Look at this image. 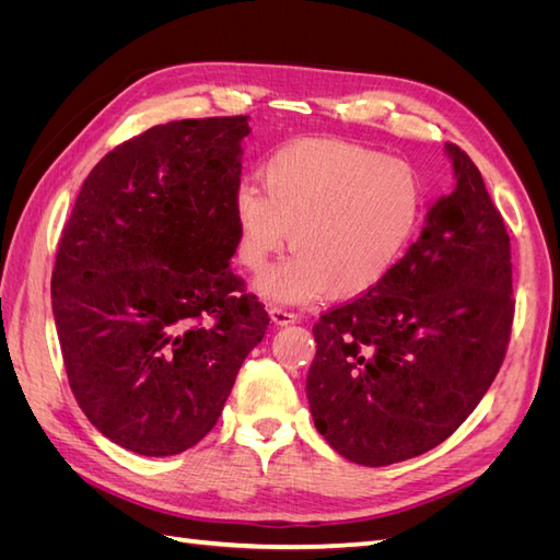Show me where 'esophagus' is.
I'll use <instances>...</instances> for the list:
<instances>
[{
  "instance_id": "1",
  "label": "esophagus",
  "mask_w": 560,
  "mask_h": 560,
  "mask_svg": "<svg viewBox=\"0 0 560 560\" xmlns=\"http://www.w3.org/2000/svg\"><path fill=\"white\" fill-rule=\"evenodd\" d=\"M270 319L276 322L278 327H284V325H292V322H296L299 319V315L294 313V311H287V308H282V306H270Z\"/></svg>"
}]
</instances>
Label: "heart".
<instances>
[{
  "label": "heart",
  "mask_w": 560,
  "mask_h": 560,
  "mask_svg": "<svg viewBox=\"0 0 560 560\" xmlns=\"http://www.w3.org/2000/svg\"><path fill=\"white\" fill-rule=\"evenodd\" d=\"M422 208L413 165L352 142L301 140L266 161L261 191L243 184L235 194L238 261L261 273L290 238L296 252L259 280L266 299L360 296L393 273Z\"/></svg>",
  "instance_id": "heart-1"
}]
</instances>
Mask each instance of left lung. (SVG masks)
Segmentation results:
<instances>
[{"label":"left lung","mask_w":560,"mask_h":560,"mask_svg":"<svg viewBox=\"0 0 560 560\" xmlns=\"http://www.w3.org/2000/svg\"><path fill=\"white\" fill-rule=\"evenodd\" d=\"M455 191L378 287L313 325L308 401L317 432L348 460L422 455L477 409L514 325L512 245L479 167L446 144Z\"/></svg>","instance_id":"obj_1"}]
</instances>
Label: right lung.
I'll use <instances>...</instances> for the list:
<instances>
[{"label": "right lung", "mask_w": 560, "mask_h": 560, "mask_svg": "<svg viewBox=\"0 0 560 560\" xmlns=\"http://www.w3.org/2000/svg\"><path fill=\"white\" fill-rule=\"evenodd\" d=\"M247 132V116H210L135 135L100 159L62 229L50 303L67 381L132 453L196 446L268 329L229 268Z\"/></svg>", "instance_id": "right-lung-1"}]
</instances>
